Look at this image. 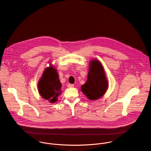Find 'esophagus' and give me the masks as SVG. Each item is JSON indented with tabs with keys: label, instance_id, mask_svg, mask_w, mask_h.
Returning a JSON list of instances; mask_svg holds the SVG:
<instances>
[{
	"label": "esophagus",
	"instance_id": "obj_1",
	"mask_svg": "<svg viewBox=\"0 0 151 151\" xmlns=\"http://www.w3.org/2000/svg\"><path fill=\"white\" fill-rule=\"evenodd\" d=\"M67 87H68V88H72V87H74V85H73V84H68V86H67Z\"/></svg>",
	"mask_w": 151,
	"mask_h": 151
}]
</instances>
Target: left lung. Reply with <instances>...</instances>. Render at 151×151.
Listing matches in <instances>:
<instances>
[{
    "mask_svg": "<svg viewBox=\"0 0 151 151\" xmlns=\"http://www.w3.org/2000/svg\"><path fill=\"white\" fill-rule=\"evenodd\" d=\"M87 81L81 87V91L90 100H96L106 92L109 83L106 77L104 68L97 60L90 61Z\"/></svg>",
    "mask_w": 151,
    "mask_h": 151,
    "instance_id": "1",
    "label": "left lung"
}]
</instances>
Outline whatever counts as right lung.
Instances as JSON below:
<instances>
[{
    "label": "right lung",
    "instance_id": "obj_1",
    "mask_svg": "<svg viewBox=\"0 0 151 151\" xmlns=\"http://www.w3.org/2000/svg\"><path fill=\"white\" fill-rule=\"evenodd\" d=\"M61 83L56 70L52 66L47 67L38 83L40 95L50 103H55L61 93Z\"/></svg>",
    "mask_w": 151,
    "mask_h": 151
}]
</instances>
